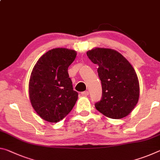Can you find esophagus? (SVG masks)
<instances>
[{"label":"esophagus","mask_w":160,"mask_h":160,"mask_svg":"<svg viewBox=\"0 0 160 160\" xmlns=\"http://www.w3.org/2000/svg\"><path fill=\"white\" fill-rule=\"evenodd\" d=\"M81 94L83 96H88V95H89V92H88V91H84L82 93H81Z\"/></svg>","instance_id":"34e87169"}]
</instances>
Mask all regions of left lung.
<instances>
[{
    "mask_svg": "<svg viewBox=\"0 0 160 160\" xmlns=\"http://www.w3.org/2000/svg\"><path fill=\"white\" fill-rule=\"evenodd\" d=\"M87 55L98 65L102 82V97L95 108L108 118L126 117L139 99V81L134 68L123 56L112 48H94Z\"/></svg>",
    "mask_w": 160,
    "mask_h": 160,
    "instance_id": "obj_1",
    "label": "left lung"
}]
</instances>
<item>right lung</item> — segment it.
<instances>
[{
  "label": "right lung",
  "instance_id": "add662e5",
  "mask_svg": "<svg viewBox=\"0 0 160 160\" xmlns=\"http://www.w3.org/2000/svg\"><path fill=\"white\" fill-rule=\"evenodd\" d=\"M77 52L66 48L49 50L39 58L29 78V96L32 107L40 117L57 123L68 114L78 93L73 90L68 68Z\"/></svg>",
  "mask_w": 160,
  "mask_h": 160
}]
</instances>
